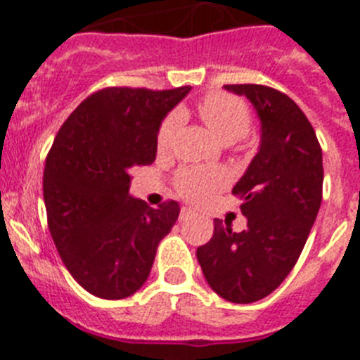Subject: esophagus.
<instances>
[{
	"label": "esophagus",
	"instance_id": "obj_1",
	"mask_svg": "<svg viewBox=\"0 0 360 360\" xmlns=\"http://www.w3.org/2000/svg\"><path fill=\"white\" fill-rule=\"evenodd\" d=\"M193 209L191 207H182V211H180V219H187L189 216H193Z\"/></svg>",
	"mask_w": 360,
	"mask_h": 360
}]
</instances>
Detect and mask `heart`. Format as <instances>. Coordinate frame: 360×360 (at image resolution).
I'll use <instances>...</instances> for the list:
<instances>
[{
    "label": "heart",
    "mask_w": 360,
    "mask_h": 360,
    "mask_svg": "<svg viewBox=\"0 0 360 360\" xmlns=\"http://www.w3.org/2000/svg\"><path fill=\"white\" fill-rule=\"evenodd\" d=\"M198 113L203 122L211 128V131L225 144L243 139L249 133L250 124H252L249 106L241 98L221 94V91L205 95L198 103ZM180 124H182L180 111H171L169 115L162 120L157 131L158 153H167L173 148L174 136H176ZM224 184V171L214 169V167H203V165L184 167V169L178 171L176 178H174V186H176L178 193L184 198L193 200V202L207 198Z\"/></svg>",
    "instance_id": "1"
}]
</instances>
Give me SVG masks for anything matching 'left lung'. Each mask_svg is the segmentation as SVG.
<instances>
[{
  "label": "left lung",
  "mask_w": 360,
  "mask_h": 360,
  "mask_svg": "<svg viewBox=\"0 0 360 360\" xmlns=\"http://www.w3.org/2000/svg\"><path fill=\"white\" fill-rule=\"evenodd\" d=\"M245 95L262 120V146L232 195L243 200L247 229L214 219L196 257L209 287L231 303L266 297L297 263L323 200V151L303 110L263 84H225Z\"/></svg>",
  "instance_id": "obj_1"
}]
</instances>
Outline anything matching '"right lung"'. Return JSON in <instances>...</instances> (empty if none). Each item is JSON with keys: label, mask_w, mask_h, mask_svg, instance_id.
<instances>
[{"label": "right lung", "mask_w": 360, "mask_h": 360, "mask_svg": "<svg viewBox=\"0 0 360 360\" xmlns=\"http://www.w3.org/2000/svg\"><path fill=\"white\" fill-rule=\"evenodd\" d=\"M191 86H111L86 97L46 157L43 196L56 249L73 279L101 299L135 294L173 229L174 200L151 209L129 196V171L157 157V131Z\"/></svg>", "instance_id": "add662e5"}]
</instances>
